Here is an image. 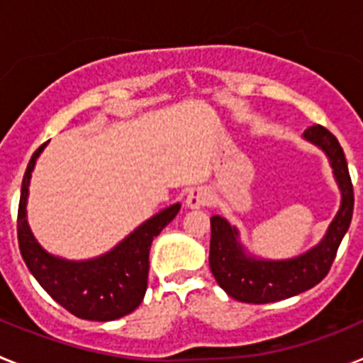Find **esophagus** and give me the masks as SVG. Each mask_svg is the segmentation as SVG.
<instances>
[{"label":"esophagus","instance_id":"esophagus-1","mask_svg":"<svg viewBox=\"0 0 363 363\" xmlns=\"http://www.w3.org/2000/svg\"><path fill=\"white\" fill-rule=\"evenodd\" d=\"M187 207L191 209H201V207H207L211 203V192L207 189H194L187 194V200H185Z\"/></svg>","mask_w":363,"mask_h":363}]
</instances>
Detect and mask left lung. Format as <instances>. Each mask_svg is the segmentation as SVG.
I'll return each mask as SVG.
<instances>
[{"label":"left lung","instance_id":"left-lung-1","mask_svg":"<svg viewBox=\"0 0 363 363\" xmlns=\"http://www.w3.org/2000/svg\"><path fill=\"white\" fill-rule=\"evenodd\" d=\"M306 138L322 147L331 160L333 171L342 189V207L318 247L285 262L247 258L236 242V229L221 216L211 218V271L218 285L234 300L245 303L285 300L320 284L331 271L342 238L351 225L354 191L344 149L335 134L323 125H313L306 130Z\"/></svg>","mask_w":363,"mask_h":363}]
</instances>
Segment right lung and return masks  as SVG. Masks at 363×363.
I'll use <instances>...</instances> for the list:
<instances>
[{"label":"right lung","mask_w":363,"mask_h":363,"mask_svg":"<svg viewBox=\"0 0 363 363\" xmlns=\"http://www.w3.org/2000/svg\"><path fill=\"white\" fill-rule=\"evenodd\" d=\"M45 145L47 143L32 154L21 184L18 207L19 252L41 287L74 316L94 322H111L127 316L145 296L152 240L174 220L182 205H171L147 220L105 256L89 262L54 258L38 245L25 220L30 172Z\"/></svg>","instance_id":"add662e5"}]
</instances>
